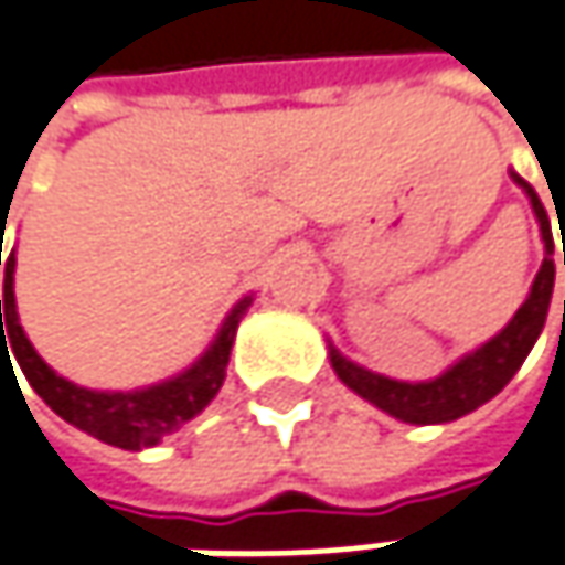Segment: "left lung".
<instances>
[{
  "mask_svg": "<svg viewBox=\"0 0 565 565\" xmlns=\"http://www.w3.org/2000/svg\"><path fill=\"white\" fill-rule=\"evenodd\" d=\"M514 184L524 188V194L531 198L534 216L541 223V239H544V265L537 271V278L531 284L527 300L518 307V313L512 316V322L492 335L486 345L477 351L463 354L457 364H450L448 371L435 381H393L374 374L361 364L349 361L339 349L329 345V361L339 374V381L345 383L349 390H354L361 399L374 403L377 409L386 415L409 422V425H441V422H454L460 415L480 409L482 403H489L505 383L518 374V367L524 364V358L531 354L544 322H547L550 297H553V233H550V216L537 198V191L524 182L518 172H512ZM563 265H565V236H563ZM563 319H565V300H563Z\"/></svg>",
  "mask_w": 565,
  "mask_h": 565,
  "instance_id": "obj_1",
  "label": "left lung"
}]
</instances>
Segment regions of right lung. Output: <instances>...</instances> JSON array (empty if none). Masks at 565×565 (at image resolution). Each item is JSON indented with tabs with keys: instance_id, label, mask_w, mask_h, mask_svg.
<instances>
[{
	"instance_id": "1",
	"label": "right lung",
	"mask_w": 565,
	"mask_h": 565,
	"mask_svg": "<svg viewBox=\"0 0 565 565\" xmlns=\"http://www.w3.org/2000/svg\"><path fill=\"white\" fill-rule=\"evenodd\" d=\"M249 303L252 297H246L230 310V316L223 319V326L216 332V339L211 342V349L204 351L179 377L152 383L143 390H127V393L85 390L79 383L60 377L28 342L15 310V249H12L6 255V281H2L0 300V364L2 358H6V364H12V355L8 354V349L12 348L18 367H21L24 381L34 386V393L60 418H66L70 425L88 431L92 438L124 450L152 448L166 435L179 431L184 422H191L214 399L216 390L223 386V377H226V364H230V351H233L239 319L249 310ZM6 334L10 335L9 343L4 342Z\"/></svg>"
}]
</instances>
